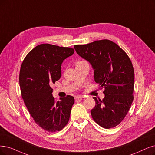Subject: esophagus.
Listing matches in <instances>:
<instances>
[{
    "instance_id": "1",
    "label": "esophagus",
    "mask_w": 155,
    "mask_h": 155,
    "mask_svg": "<svg viewBox=\"0 0 155 155\" xmlns=\"http://www.w3.org/2000/svg\"><path fill=\"white\" fill-rule=\"evenodd\" d=\"M82 98H84V96H75V99H80V100H82Z\"/></svg>"
}]
</instances>
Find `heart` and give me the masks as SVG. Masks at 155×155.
I'll use <instances>...</instances> for the list:
<instances>
[{
    "label": "heart",
    "instance_id": "1",
    "mask_svg": "<svg viewBox=\"0 0 155 155\" xmlns=\"http://www.w3.org/2000/svg\"><path fill=\"white\" fill-rule=\"evenodd\" d=\"M85 61H77L76 63H75V65H78V64H82V63H83V62H85Z\"/></svg>",
    "mask_w": 155,
    "mask_h": 155
}]
</instances>
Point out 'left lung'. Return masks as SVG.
I'll return each mask as SVG.
<instances>
[{
  "label": "left lung",
  "mask_w": 155,
  "mask_h": 155,
  "mask_svg": "<svg viewBox=\"0 0 155 155\" xmlns=\"http://www.w3.org/2000/svg\"><path fill=\"white\" fill-rule=\"evenodd\" d=\"M77 53L92 65L94 81L105 98L94 97L96 105L91 111L94 121L109 129L120 124L134 100V70L127 53L114 42L101 39L74 46Z\"/></svg>",
  "instance_id": "8db88e82"
}]
</instances>
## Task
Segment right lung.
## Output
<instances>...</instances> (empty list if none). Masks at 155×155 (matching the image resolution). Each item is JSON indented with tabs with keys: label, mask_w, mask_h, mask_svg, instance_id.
Wrapping results in <instances>:
<instances>
[{
	"label": "right lung",
	"mask_w": 155,
	"mask_h": 155,
	"mask_svg": "<svg viewBox=\"0 0 155 155\" xmlns=\"http://www.w3.org/2000/svg\"><path fill=\"white\" fill-rule=\"evenodd\" d=\"M74 49L50 44L34 48L23 61L19 74L22 99L34 121L48 132L68 124L74 99L70 95L55 101L51 85L61 77V64Z\"/></svg>",
	"instance_id": "right-lung-1"
}]
</instances>
